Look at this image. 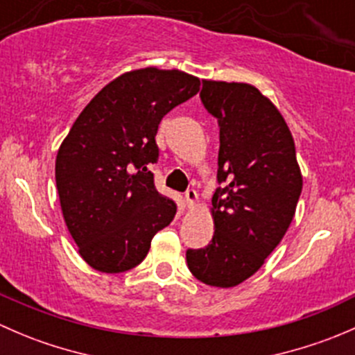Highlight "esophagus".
Instances as JSON below:
<instances>
[{"label": "esophagus", "instance_id": "obj_1", "mask_svg": "<svg viewBox=\"0 0 355 355\" xmlns=\"http://www.w3.org/2000/svg\"><path fill=\"white\" fill-rule=\"evenodd\" d=\"M196 202H198V192H196L194 189H189V191L185 192V206L194 207Z\"/></svg>", "mask_w": 355, "mask_h": 355}]
</instances>
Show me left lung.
<instances>
[{
	"instance_id": "1",
	"label": "left lung",
	"mask_w": 355,
	"mask_h": 355,
	"mask_svg": "<svg viewBox=\"0 0 355 355\" xmlns=\"http://www.w3.org/2000/svg\"><path fill=\"white\" fill-rule=\"evenodd\" d=\"M200 101L218 118L214 235L187 250V266L202 284L230 288L252 277L282 242L302 192L295 144L277 106L250 84L202 80Z\"/></svg>"
}]
</instances>
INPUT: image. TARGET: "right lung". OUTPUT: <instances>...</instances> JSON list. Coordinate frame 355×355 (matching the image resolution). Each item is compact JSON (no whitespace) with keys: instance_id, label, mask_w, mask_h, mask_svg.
Segmentation results:
<instances>
[{"instance_id":"obj_1","label":"right lung","mask_w":355,"mask_h":355,"mask_svg":"<svg viewBox=\"0 0 355 355\" xmlns=\"http://www.w3.org/2000/svg\"><path fill=\"white\" fill-rule=\"evenodd\" d=\"M180 70L148 67L120 75L78 114L56 155V189L82 259L103 273L144 261L177 204L155 187L161 118L199 92Z\"/></svg>"}]
</instances>
